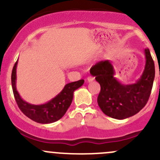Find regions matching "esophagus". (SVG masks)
<instances>
[{
  "label": "esophagus",
  "mask_w": 160,
  "mask_h": 160,
  "mask_svg": "<svg viewBox=\"0 0 160 160\" xmlns=\"http://www.w3.org/2000/svg\"><path fill=\"white\" fill-rule=\"evenodd\" d=\"M93 80H94V78H93V77H88V79H87V81H88V83H90V82L93 81Z\"/></svg>",
  "instance_id": "1"
}]
</instances>
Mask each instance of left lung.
<instances>
[{
  "label": "left lung",
  "instance_id": "left-lung-1",
  "mask_svg": "<svg viewBox=\"0 0 160 160\" xmlns=\"http://www.w3.org/2000/svg\"><path fill=\"white\" fill-rule=\"evenodd\" d=\"M145 69L135 83L124 84L115 78L109 60L101 61L91 67L90 74L101 85L98 105L106 115L122 120L135 115L145 107L155 78L154 62L149 49H145Z\"/></svg>",
  "mask_w": 160,
  "mask_h": 160
}]
</instances>
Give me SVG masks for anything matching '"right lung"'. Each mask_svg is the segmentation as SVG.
Masks as SVG:
<instances>
[{
	"instance_id": "1",
	"label": "right lung",
	"mask_w": 160,
	"mask_h": 160,
	"mask_svg": "<svg viewBox=\"0 0 160 160\" xmlns=\"http://www.w3.org/2000/svg\"><path fill=\"white\" fill-rule=\"evenodd\" d=\"M18 60L14 64L11 73V84L13 93L18 106L24 114L32 121L41 124H49L59 120L72 103L73 93L76 90L82 86L84 83L83 80L72 82L65 85L62 91L48 102L42 104H32L26 102L21 98L16 88V69Z\"/></svg>"
}]
</instances>
